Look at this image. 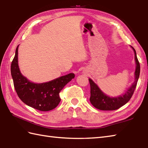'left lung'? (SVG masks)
<instances>
[{"label": "left lung", "instance_id": "1", "mask_svg": "<svg viewBox=\"0 0 148 148\" xmlns=\"http://www.w3.org/2000/svg\"><path fill=\"white\" fill-rule=\"evenodd\" d=\"M132 48H133L134 51L135 60H136V69L135 71L136 77H135V81L134 83L132 84L130 88L123 95L118 97H116V98H111V97L106 95L99 89L98 86L92 79H89L91 94L90 101L95 108L102 110V111H114V110L120 108L126 104L129 101L131 97H132L137 86L138 79H139L140 74V64L137 57L136 50L133 47H132Z\"/></svg>", "mask_w": 148, "mask_h": 148}]
</instances>
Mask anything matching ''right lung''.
<instances>
[{"label":"right lung","instance_id":"obj_1","mask_svg":"<svg viewBox=\"0 0 148 148\" xmlns=\"http://www.w3.org/2000/svg\"><path fill=\"white\" fill-rule=\"evenodd\" d=\"M18 49L11 62V72L14 89L19 98L30 107L41 111L55 109L60 102V92L75 77L73 73L60 77L49 82L36 84L30 82L20 71L18 64Z\"/></svg>","mask_w":148,"mask_h":148}]
</instances>
